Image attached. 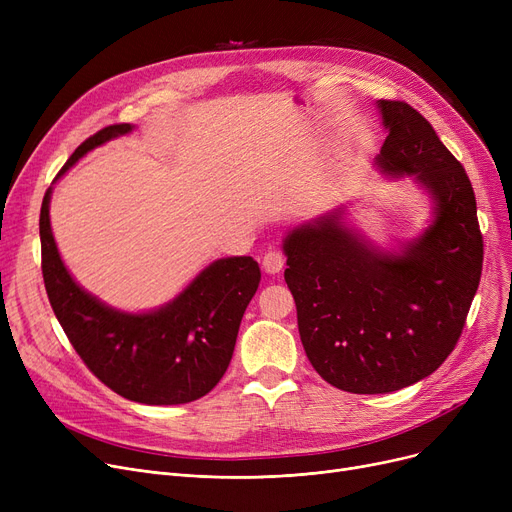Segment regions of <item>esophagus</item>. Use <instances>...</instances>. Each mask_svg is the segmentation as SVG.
Returning <instances> with one entry per match:
<instances>
[{"mask_svg":"<svg viewBox=\"0 0 512 512\" xmlns=\"http://www.w3.org/2000/svg\"><path fill=\"white\" fill-rule=\"evenodd\" d=\"M284 255H282V251H278V249H270L267 251L265 255H263V270L267 272V274H280L282 272V267H284Z\"/></svg>","mask_w":512,"mask_h":512,"instance_id":"34e87169","label":"esophagus"}]
</instances>
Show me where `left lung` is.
Returning a JSON list of instances; mask_svg holds the SVG:
<instances>
[{"instance_id": "8db88e82", "label": "left lung", "mask_w": 512, "mask_h": 512, "mask_svg": "<svg viewBox=\"0 0 512 512\" xmlns=\"http://www.w3.org/2000/svg\"><path fill=\"white\" fill-rule=\"evenodd\" d=\"M386 141L375 170L432 201L413 240L382 249L336 207L282 240L284 280L313 369L353 394H386L434 373L459 340L483 263L473 186L436 130L405 101H378Z\"/></svg>"}]
</instances>
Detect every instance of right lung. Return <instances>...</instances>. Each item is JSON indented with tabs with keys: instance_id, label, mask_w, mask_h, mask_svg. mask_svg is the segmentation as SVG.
<instances>
[{
	"instance_id": "add662e5",
	"label": "right lung",
	"mask_w": 512,
	"mask_h": 512,
	"mask_svg": "<svg viewBox=\"0 0 512 512\" xmlns=\"http://www.w3.org/2000/svg\"><path fill=\"white\" fill-rule=\"evenodd\" d=\"M132 130V124L99 130L70 155L58 178L95 147ZM49 201L51 188L39 220L45 290L85 365L107 388L141 405H184L213 390L230 365L240 319L257 292V261L215 259L172 301L149 311H122L97 299L68 272L51 232Z\"/></svg>"
}]
</instances>
